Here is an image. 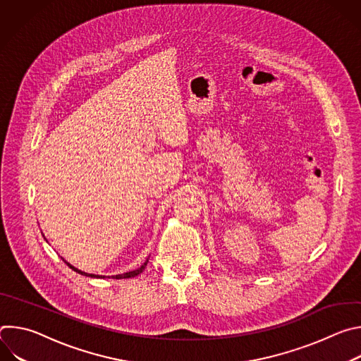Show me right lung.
Returning <instances> with one entry per match:
<instances>
[{"label":"right lung","mask_w":361,"mask_h":361,"mask_svg":"<svg viewBox=\"0 0 361 361\" xmlns=\"http://www.w3.org/2000/svg\"><path fill=\"white\" fill-rule=\"evenodd\" d=\"M63 262L71 269V270H74L75 273H78V274H81V276H85V277H92V279H104L106 276H98V274H90V273H85V271H81V270H78V269H75L74 266H71L68 262H66L64 259H63ZM147 263H148V259L145 260V263L141 266V267H138L137 270H133V271H128V273H123V274H116V276H111L113 279H117V280H120V279H131V277H135V276H138L140 273H142L144 271V269H145V266H147Z\"/></svg>","instance_id":"obj_1"}]
</instances>
